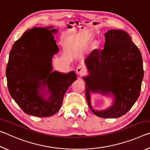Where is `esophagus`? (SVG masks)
I'll list each match as a JSON object with an SVG mask.
<instances>
[{
    "instance_id": "esophagus-1",
    "label": "esophagus",
    "mask_w": 150,
    "mask_h": 150,
    "mask_svg": "<svg viewBox=\"0 0 150 150\" xmlns=\"http://www.w3.org/2000/svg\"><path fill=\"white\" fill-rule=\"evenodd\" d=\"M76 72H77V74L79 75H83L85 73V67H83L82 65H79L77 67V69H76Z\"/></svg>"
}]
</instances>
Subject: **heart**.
<instances>
[{"mask_svg":"<svg viewBox=\"0 0 150 150\" xmlns=\"http://www.w3.org/2000/svg\"><path fill=\"white\" fill-rule=\"evenodd\" d=\"M93 46L95 47V46H96V44H93Z\"/></svg>","mask_w":150,"mask_h":150,"instance_id":"1","label":"heart"}]
</instances>
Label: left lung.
I'll return each instance as SVG.
<instances>
[{"mask_svg": "<svg viewBox=\"0 0 150 150\" xmlns=\"http://www.w3.org/2000/svg\"><path fill=\"white\" fill-rule=\"evenodd\" d=\"M101 51L94 50L85 59L89 73L83 77L88 105L93 112L104 118H119L138 100L144 78L143 62L138 47L128 33L110 30L105 34ZM90 92L113 94L115 100L110 108L95 111L91 106Z\"/></svg>", "mask_w": 150, "mask_h": 150, "instance_id": "left-lung-1", "label": "left lung"}]
</instances>
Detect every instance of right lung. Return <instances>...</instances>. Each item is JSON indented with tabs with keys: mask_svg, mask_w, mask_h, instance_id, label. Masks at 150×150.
I'll list each match as a JSON object with an SVG mask.
<instances>
[{
	"mask_svg": "<svg viewBox=\"0 0 150 150\" xmlns=\"http://www.w3.org/2000/svg\"><path fill=\"white\" fill-rule=\"evenodd\" d=\"M53 28L26 30L12 45L6 66L7 85L12 98L25 113L37 117L57 112L66 91L77 79L74 71L52 72V57L59 52L53 35L57 30ZM46 93L49 96L45 98Z\"/></svg>",
	"mask_w": 150,
	"mask_h": 150,
	"instance_id": "obj_1",
	"label": "right lung"
}]
</instances>
